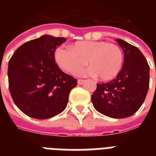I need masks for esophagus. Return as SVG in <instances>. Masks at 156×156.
Segmentation results:
<instances>
[{
  "mask_svg": "<svg viewBox=\"0 0 156 156\" xmlns=\"http://www.w3.org/2000/svg\"><path fill=\"white\" fill-rule=\"evenodd\" d=\"M84 83H85V80H83V79H78V83L79 85H83Z\"/></svg>",
  "mask_w": 156,
  "mask_h": 156,
  "instance_id": "esophagus-1",
  "label": "esophagus"
}]
</instances>
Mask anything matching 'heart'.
Returning <instances> with one entry per match:
<instances>
[{
  "instance_id": "heart-1",
  "label": "heart",
  "mask_w": 156,
  "mask_h": 156,
  "mask_svg": "<svg viewBox=\"0 0 156 156\" xmlns=\"http://www.w3.org/2000/svg\"><path fill=\"white\" fill-rule=\"evenodd\" d=\"M54 57L63 70L70 73L83 68L88 60L90 67L77 73L98 75L104 81L115 78L121 71L124 62L121 48L104 40H83L75 42L70 47L61 46L55 51Z\"/></svg>"
}]
</instances>
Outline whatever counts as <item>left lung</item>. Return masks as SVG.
<instances>
[{
    "mask_svg": "<svg viewBox=\"0 0 156 156\" xmlns=\"http://www.w3.org/2000/svg\"><path fill=\"white\" fill-rule=\"evenodd\" d=\"M124 52V63L115 79L97 83L91 95L93 106L99 112L112 118L132 116L143 104L150 81V67L138 48L116 40Z\"/></svg>",
    "mask_w": 156,
    "mask_h": 156,
    "instance_id": "8db88e82",
    "label": "left lung"
}]
</instances>
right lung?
<instances>
[{
  "mask_svg": "<svg viewBox=\"0 0 156 156\" xmlns=\"http://www.w3.org/2000/svg\"><path fill=\"white\" fill-rule=\"evenodd\" d=\"M66 38L43 35L23 44L9 61V89L27 116L48 119L63 112L77 79L64 73L55 61L56 48Z\"/></svg>",
  "mask_w": 156,
  "mask_h": 156,
  "instance_id": "add662e5",
  "label": "right lung"
}]
</instances>
